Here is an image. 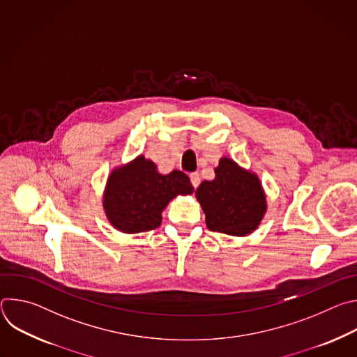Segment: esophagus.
<instances>
[{"label": "esophagus", "instance_id": "esophagus-1", "mask_svg": "<svg viewBox=\"0 0 357 357\" xmlns=\"http://www.w3.org/2000/svg\"><path fill=\"white\" fill-rule=\"evenodd\" d=\"M190 182H192V186L196 189L197 186H199V183H200V176H199V174H190Z\"/></svg>", "mask_w": 357, "mask_h": 357}]
</instances>
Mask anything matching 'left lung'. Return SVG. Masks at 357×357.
<instances>
[{"label":"left lung","mask_w":357,"mask_h":357,"mask_svg":"<svg viewBox=\"0 0 357 357\" xmlns=\"http://www.w3.org/2000/svg\"><path fill=\"white\" fill-rule=\"evenodd\" d=\"M215 174L213 181H203L195 193L208 229L237 237L252 233L267 212L266 192L257 174L227 157L220 158Z\"/></svg>","instance_id":"obj_1"}]
</instances>
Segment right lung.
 I'll return each mask as SVG.
<instances>
[{"instance_id": "add662e5", "label": "right lung", "mask_w": 357, "mask_h": 357, "mask_svg": "<svg viewBox=\"0 0 357 357\" xmlns=\"http://www.w3.org/2000/svg\"><path fill=\"white\" fill-rule=\"evenodd\" d=\"M192 192L188 175L176 169L162 175L154 162L138 155L109 175L103 208L114 229L135 234L157 229L168 203Z\"/></svg>"}]
</instances>
